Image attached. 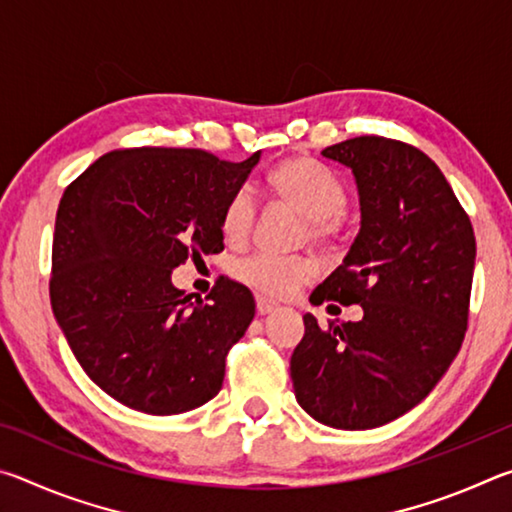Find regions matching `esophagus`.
Here are the masks:
<instances>
[{"label":"esophagus","mask_w":512,"mask_h":512,"mask_svg":"<svg viewBox=\"0 0 512 512\" xmlns=\"http://www.w3.org/2000/svg\"><path fill=\"white\" fill-rule=\"evenodd\" d=\"M255 302H257V314H262V316H266V314H273V311L280 307L277 305L275 300H271V298H264V296H257L255 298Z\"/></svg>","instance_id":"34e87169"}]
</instances>
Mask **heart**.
Masks as SVG:
<instances>
[{"label":"heart","mask_w":512,"mask_h":512,"mask_svg":"<svg viewBox=\"0 0 512 512\" xmlns=\"http://www.w3.org/2000/svg\"><path fill=\"white\" fill-rule=\"evenodd\" d=\"M268 185L284 203L296 207L309 219L314 241H329L339 230V216L348 207V192L339 178L323 164L307 158H293L268 176ZM255 198L241 187L228 198L221 214V230L230 244H244L255 223ZM235 275L248 287L266 296L287 298L300 284L316 275V262L309 257H282L255 253L235 264Z\"/></svg>","instance_id":"heart-1"}]
</instances>
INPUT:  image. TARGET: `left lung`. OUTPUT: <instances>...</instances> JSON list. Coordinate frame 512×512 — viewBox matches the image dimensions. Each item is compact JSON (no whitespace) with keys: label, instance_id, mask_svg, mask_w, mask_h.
Wrapping results in <instances>:
<instances>
[{"label":"left lung","instance_id":"left-lung-1","mask_svg":"<svg viewBox=\"0 0 512 512\" xmlns=\"http://www.w3.org/2000/svg\"><path fill=\"white\" fill-rule=\"evenodd\" d=\"M352 169L361 230L311 302L361 305L357 323L305 314L291 354L298 404L334 429H375L418 406L465 339L476 241L470 216L429 155L388 137L327 146Z\"/></svg>","mask_w":512,"mask_h":512}]
</instances>
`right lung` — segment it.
I'll return each mask as SVG.
<instances>
[{
	"label": "right lung",
	"mask_w": 512,
	"mask_h": 512,
	"mask_svg": "<svg viewBox=\"0 0 512 512\" xmlns=\"http://www.w3.org/2000/svg\"><path fill=\"white\" fill-rule=\"evenodd\" d=\"M259 151L225 162L201 149H124L90 164L60 198L51 248V309L76 361L112 400L176 415L221 391L228 350L255 300L219 277L183 298L171 271L223 250L221 214Z\"/></svg>",
	"instance_id": "add662e5"
}]
</instances>
